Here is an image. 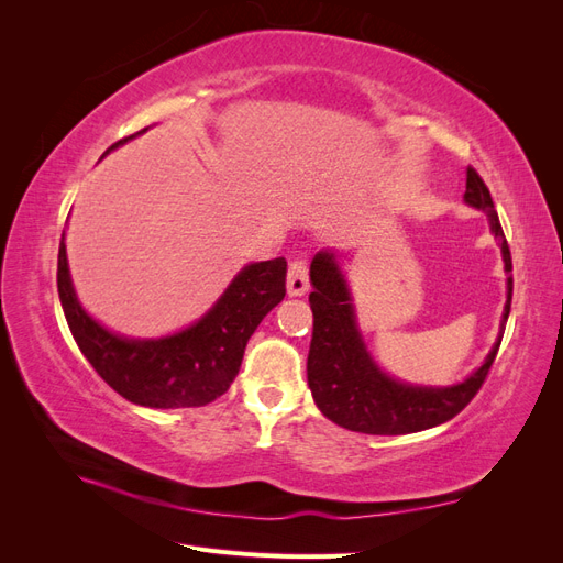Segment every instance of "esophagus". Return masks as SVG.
Returning <instances> with one entry per match:
<instances>
[{"label":"esophagus","mask_w":563,"mask_h":563,"mask_svg":"<svg viewBox=\"0 0 563 563\" xmlns=\"http://www.w3.org/2000/svg\"><path fill=\"white\" fill-rule=\"evenodd\" d=\"M288 296H305L310 288V269L308 261L305 258H294L291 265H288V279H286Z\"/></svg>","instance_id":"1"}]
</instances>
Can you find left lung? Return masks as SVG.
Listing matches in <instances>:
<instances>
[{
	"mask_svg": "<svg viewBox=\"0 0 563 563\" xmlns=\"http://www.w3.org/2000/svg\"><path fill=\"white\" fill-rule=\"evenodd\" d=\"M465 201L486 211L490 232L498 236L503 249L505 269L512 272V253H509L503 225L484 178L476 168H467ZM310 308L314 317L312 343L308 354V383L319 411L335 424L364 434H411L434 428V424L455 418L482 389L488 371L496 362L500 340L479 371L453 387H411L387 378L371 362V356L356 331L350 294L343 277L333 263V255L317 253L310 265ZM512 302V277L507 279V305L503 314V331Z\"/></svg>",
	"mask_w": 563,
	"mask_h": 563,
	"instance_id": "obj_1",
	"label": "left lung"
}]
</instances>
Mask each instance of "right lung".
Listing matches in <instances>:
<instances>
[{
    "mask_svg": "<svg viewBox=\"0 0 563 563\" xmlns=\"http://www.w3.org/2000/svg\"><path fill=\"white\" fill-rule=\"evenodd\" d=\"M129 139L117 141L110 150ZM58 296L75 343L117 395L150 408L207 406L225 395L240 373L249 338L263 317L284 300L286 261L246 265L207 317L162 340L119 338L81 310L63 240L58 249Z\"/></svg>",
    "mask_w": 563,
    "mask_h": 563,
    "instance_id": "right-lung-1",
    "label": "right lung"
}]
</instances>
